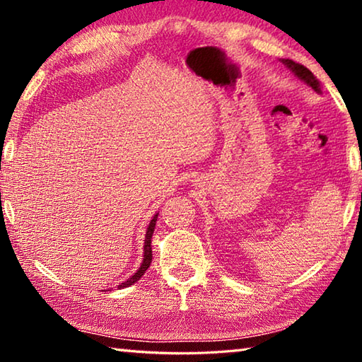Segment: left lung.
<instances>
[{
  "label": "left lung",
  "instance_id": "1",
  "mask_svg": "<svg viewBox=\"0 0 362 362\" xmlns=\"http://www.w3.org/2000/svg\"><path fill=\"white\" fill-rule=\"evenodd\" d=\"M283 62L289 66V69L296 73V75L302 79V81H305L306 84L310 86V88H313L316 93H321V86H320V81H317V79L315 78V75L313 73H311L308 69H306V66H303L302 64H297V62H293V60H291V59H284Z\"/></svg>",
  "mask_w": 362,
  "mask_h": 362
}]
</instances>
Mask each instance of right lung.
Here are the masks:
<instances>
[{"label": "right lung", "instance_id": "1", "mask_svg": "<svg viewBox=\"0 0 362 362\" xmlns=\"http://www.w3.org/2000/svg\"><path fill=\"white\" fill-rule=\"evenodd\" d=\"M156 220H158V214H156L155 217L151 218V222H150V225H148V230H146L145 246H144V250H145L144 254H145V255H144V262H142V265H140V268L137 269V273L134 274V276H131L129 279L124 281V283H121V284H119V289H121V287H129V286H132L134 283H137V281L144 276V273L146 272V269H148L150 263H151V257H153V254H151V236H153V231H155Z\"/></svg>", "mask_w": 362, "mask_h": 362}]
</instances>
